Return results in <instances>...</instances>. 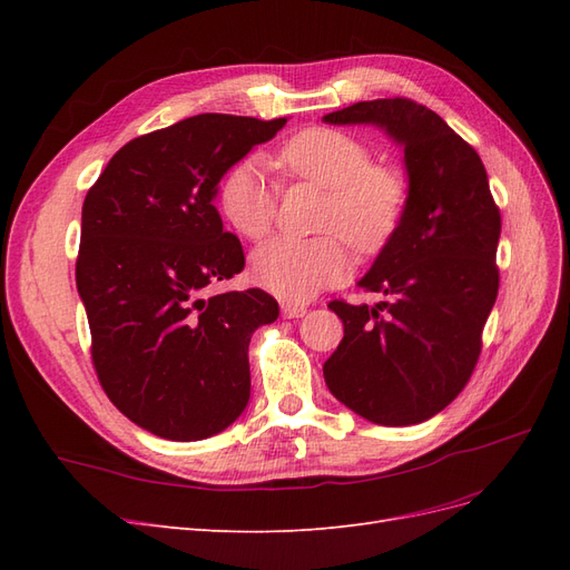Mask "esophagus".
Here are the masks:
<instances>
[{
  "instance_id": "34e87169",
  "label": "esophagus",
  "mask_w": 570,
  "mask_h": 570,
  "mask_svg": "<svg viewBox=\"0 0 570 570\" xmlns=\"http://www.w3.org/2000/svg\"><path fill=\"white\" fill-rule=\"evenodd\" d=\"M281 308H283L285 318H302L306 314V306L297 304V302H283Z\"/></svg>"
}]
</instances>
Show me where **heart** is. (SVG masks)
Returning a JSON list of instances; mask_svg holds the SVG:
<instances>
[{"label":"heart","mask_w":570,"mask_h":570,"mask_svg":"<svg viewBox=\"0 0 570 570\" xmlns=\"http://www.w3.org/2000/svg\"><path fill=\"white\" fill-rule=\"evenodd\" d=\"M358 137L335 128H306L281 149V166L292 178L327 189L321 228L340 233L358 252L381 249L406 212V180L387 166L371 164ZM281 187L262 154L228 168L218 185V209L247 239L264 237L275 220ZM350 256L337 235L273 237L252 254L256 285L283 299H308L321 287L347 278Z\"/></svg>","instance_id":"b5f03b06"}]
</instances>
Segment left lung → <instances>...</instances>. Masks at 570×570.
Masks as SVG:
<instances>
[{
    "instance_id": "left-lung-1",
    "label": "left lung",
    "mask_w": 570,
    "mask_h": 570,
    "mask_svg": "<svg viewBox=\"0 0 570 570\" xmlns=\"http://www.w3.org/2000/svg\"><path fill=\"white\" fill-rule=\"evenodd\" d=\"M325 124L383 128L404 147L409 202L400 228L358 281L375 306L335 299L344 337L325 361V385L377 425L433 419L469 383L492 312L502 216L478 151L413 99H373Z\"/></svg>"
}]
</instances>
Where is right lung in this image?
I'll return each instance as SVG.
<instances>
[{"label":"right lung","mask_w":570,"mask_h":570,"mask_svg":"<svg viewBox=\"0 0 570 570\" xmlns=\"http://www.w3.org/2000/svg\"><path fill=\"white\" fill-rule=\"evenodd\" d=\"M287 118L199 114L120 147L82 204L76 285L114 406L151 435L195 442L249 402V340L278 318L268 292L209 295L245 268L218 183Z\"/></svg>","instance_id":"right-lung-1"}]
</instances>
